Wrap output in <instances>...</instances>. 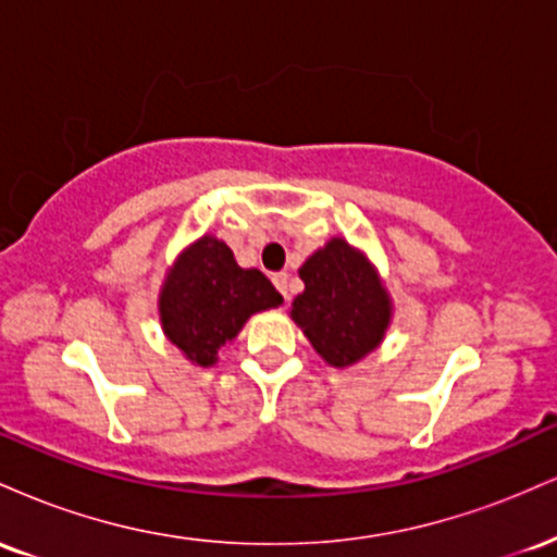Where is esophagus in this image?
Instances as JSON below:
<instances>
[{
    "label": "esophagus",
    "mask_w": 557,
    "mask_h": 557,
    "mask_svg": "<svg viewBox=\"0 0 557 557\" xmlns=\"http://www.w3.org/2000/svg\"><path fill=\"white\" fill-rule=\"evenodd\" d=\"M272 283H274V287H277L280 293H283V298H285V300L290 298V274H287V272H277V274H272Z\"/></svg>",
    "instance_id": "1"
}]
</instances>
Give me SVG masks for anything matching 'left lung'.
<instances>
[{
  "mask_svg": "<svg viewBox=\"0 0 557 557\" xmlns=\"http://www.w3.org/2000/svg\"><path fill=\"white\" fill-rule=\"evenodd\" d=\"M306 290L293 300V319L332 367L372 354L385 337L389 298L367 259L341 238L300 267Z\"/></svg>",
  "mask_w": 557,
  "mask_h": 557,
  "instance_id": "8db88e82",
  "label": "left lung"
}]
</instances>
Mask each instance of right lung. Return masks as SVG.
Returning a JSON list of instances; mask_svg holds the SVG:
<instances>
[{
  "label": "right lung",
  "mask_w": 557,
  "mask_h": 557,
  "mask_svg": "<svg viewBox=\"0 0 557 557\" xmlns=\"http://www.w3.org/2000/svg\"><path fill=\"white\" fill-rule=\"evenodd\" d=\"M280 304L283 296L264 272L243 270L225 243L203 235L172 267L159 314L170 343L194 363L212 367L248 317Z\"/></svg>",
  "instance_id": "1"
}]
</instances>
